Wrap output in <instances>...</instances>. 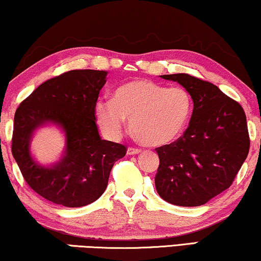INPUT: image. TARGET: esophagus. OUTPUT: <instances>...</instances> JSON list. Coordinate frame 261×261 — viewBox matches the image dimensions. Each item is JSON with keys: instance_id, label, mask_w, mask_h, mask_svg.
<instances>
[{"instance_id": "1", "label": "esophagus", "mask_w": 261, "mask_h": 261, "mask_svg": "<svg viewBox=\"0 0 261 261\" xmlns=\"http://www.w3.org/2000/svg\"><path fill=\"white\" fill-rule=\"evenodd\" d=\"M141 149H136V147H129L127 149V154H138L139 152H141Z\"/></svg>"}]
</instances>
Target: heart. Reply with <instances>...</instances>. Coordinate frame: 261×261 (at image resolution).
Wrapping results in <instances>:
<instances>
[{
  "instance_id": "obj_1",
  "label": "heart",
  "mask_w": 261,
  "mask_h": 261,
  "mask_svg": "<svg viewBox=\"0 0 261 261\" xmlns=\"http://www.w3.org/2000/svg\"><path fill=\"white\" fill-rule=\"evenodd\" d=\"M192 110L193 99L188 89L137 79L119 85L112 102L98 100L95 115L108 138H118L129 118L130 130L139 142L161 146L176 141L185 131Z\"/></svg>"
}]
</instances>
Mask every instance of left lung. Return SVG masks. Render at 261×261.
<instances>
[{"instance_id": "1", "label": "left lung", "mask_w": 261, "mask_h": 261, "mask_svg": "<svg viewBox=\"0 0 261 261\" xmlns=\"http://www.w3.org/2000/svg\"><path fill=\"white\" fill-rule=\"evenodd\" d=\"M161 77L188 89L193 111L181 137L155 149V190L170 204L204 205L230 188L247 157L246 115L238 102L210 82L188 73Z\"/></svg>"}]
</instances>
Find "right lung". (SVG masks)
<instances>
[{"label":"right lung","mask_w":261,"mask_h":261,"mask_svg":"<svg viewBox=\"0 0 261 261\" xmlns=\"http://www.w3.org/2000/svg\"><path fill=\"white\" fill-rule=\"evenodd\" d=\"M102 70H71L42 83L15 112L11 152L35 192L54 204L81 207L106 191L112 166L126 153L122 144L104 141L95 107L107 82ZM53 123L64 131L66 149L55 165L34 161L30 142L38 127Z\"/></svg>","instance_id":"add662e5"}]
</instances>
